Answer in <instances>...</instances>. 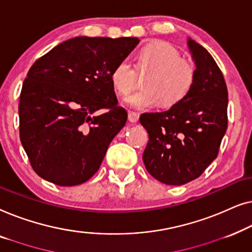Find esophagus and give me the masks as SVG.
I'll use <instances>...</instances> for the list:
<instances>
[{
    "instance_id": "esophagus-1",
    "label": "esophagus",
    "mask_w": 252,
    "mask_h": 252,
    "mask_svg": "<svg viewBox=\"0 0 252 252\" xmlns=\"http://www.w3.org/2000/svg\"><path fill=\"white\" fill-rule=\"evenodd\" d=\"M138 120H139V114L136 112H129V121L132 122V123H136L138 122Z\"/></svg>"
}]
</instances>
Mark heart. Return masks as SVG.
Segmentation results:
<instances>
[{"label":"heart","mask_w":252,"mask_h":252,"mask_svg":"<svg viewBox=\"0 0 252 252\" xmlns=\"http://www.w3.org/2000/svg\"><path fill=\"white\" fill-rule=\"evenodd\" d=\"M148 72L143 89L126 99L134 109H146L161 104L172 107L182 102L192 91L196 80V65L192 59L180 57L179 51L163 41L144 45L134 56V69L121 60L112 69L111 83L120 95L126 97L137 84V73Z\"/></svg>","instance_id":"b5f03b06"}]
</instances>
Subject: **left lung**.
<instances>
[{
	"label": "left lung",
	"mask_w": 252,
	"mask_h": 252,
	"mask_svg": "<svg viewBox=\"0 0 252 252\" xmlns=\"http://www.w3.org/2000/svg\"><path fill=\"white\" fill-rule=\"evenodd\" d=\"M196 80L182 102L164 112L144 113L148 132L143 161L147 171L166 185H184L200 177L217 158L227 129V87L215 59L189 40Z\"/></svg>",
	"instance_id": "8db88e82"
}]
</instances>
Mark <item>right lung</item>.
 Returning a JSON list of instances; mask_svg holds the SVG:
<instances>
[{"instance_id":"add662e5","label":"right lung","mask_w":252,"mask_h":252,"mask_svg":"<svg viewBox=\"0 0 252 252\" xmlns=\"http://www.w3.org/2000/svg\"><path fill=\"white\" fill-rule=\"evenodd\" d=\"M138 43L136 37H74L32 65L20 92L19 136L41 178L76 186L98 171L127 119L109 75ZM98 110L105 112L94 116Z\"/></svg>"}]
</instances>
